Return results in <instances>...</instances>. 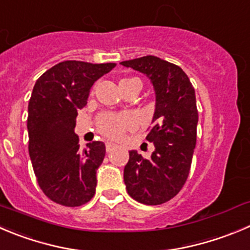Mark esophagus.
I'll return each mask as SVG.
<instances>
[{"label": "esophagus", "instance_id": "1", "mask_svg": "<svg viewBox=\"0 0 250 250\" xmlns=\"http://www.w3.org/2000/svg\"><path fill=\"white\" fill-rule=\"evenodd\" d=\"M116 147V145L115 144H113V142H106L105 144V148H106V152H110V151H113L114 148H115Z\"/></svg>", "mask_w": 250, "mask_h": 250}]
</instances>
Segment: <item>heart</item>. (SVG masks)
Masks as SVG:
<instances>
[{
	"instance_id": "heart-1",
	"label": "heart",
	"mask_w": 250,
	"mask_h": 250,
	"mask_svg": "<svg viewBox=\"0 0 250 250\" xmlns=\"http://www.w3.org/2000/svg\"><path fill=\"white\" fill-rule=\"evenodd\" d=\"M134 81H139L136 78H125L121 80L119 85L120 88L123 85L127 84ZM131 123V118L125 114H104L101 116L98 121V129L105 136L111 137V139H116L123 134V131L126 129Z\"/></svg>"
}]
</instances>
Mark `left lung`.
<instances>
[{"mask_svg":"<svg viewBox=\"0 0 250 250\" xmlns=\"http://www.w3.org/2000/svg\"><path fill=\"white\" fill-rule=\"evenodd\" d=\"M120 63L146 75L156 94L153 127L146 136L153 142L154 151L149 159L130 151L124 182L132 199L145 205H161L174 198L189 175L199 120L195 89L179 66L157 56Z\"/></svg>","mask_w":250,"mask_h":250,"instance_id":"obj_1","label":"left lung"}]
</instances>
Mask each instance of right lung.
<instances>
[{
    "instance_id": "add662e5",
    "label": "right lung",
    "mask_w": 250,
    "mask_h": 250,
    "mask_svg": "<svg viewBox=\"0 0 250 250\" xmlns=\"http://www.w3.org/2000/svg\"><path fill=\"white\" fill-rule=\"evenodd\" d=\"M115 66L62 61L35 82L28 105V148L38 184L54 203L75 208L96 194L105 145L93 141L81 151L76 116L87 104L93 83Z\"/></svg>"
}]
</instances>
